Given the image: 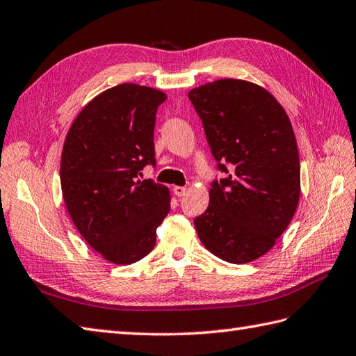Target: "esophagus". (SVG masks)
<instances>
[{
  "mask_svg": "<svg viewBox=\"0 0 356 356\" xmlns=\"http://www.w3.org/2000/svg\"><path fill=\"white\" fill-rule=\"evenodd\" d=\"M172 191L177 195V197H182V195H185V193H186V188L185 186H174Z\"/></svg>",
  "mask_w": 356,
  "mask_h": 356,
  "instance_id": "obj_1",
  "label": "esophagus"
}]
</instances>
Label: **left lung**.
I'll return each instance as SVG.
<instances>
[{
  "mask_svg": "<svg viewBox=\"0 0 356 356\" xmlns=\"http://www.w3.org/2000/svg\"><path fill=\"white\" fill-rule=\"evenodd\" d=\"M188 97L226 172L211 185L195 231L218 259L254 261L275 245L298 207L300 157L289 116L266 88L243 79L208 82Z\"/></svg>",
  "mask_w": 356,
  "mask_h": 356,
  "instance_id": "1",
  "label": "left lung"
}]
</instances>
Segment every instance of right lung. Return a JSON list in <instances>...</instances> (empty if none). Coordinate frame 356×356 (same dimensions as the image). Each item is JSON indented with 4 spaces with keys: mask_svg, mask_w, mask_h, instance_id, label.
<instances>
[{
    "mask_svg": "<svg viewBox=\"0 0 356 356\" xmlns=\"http://www.w3.org/2000/svg\"><path fill=\"white\" fill-rule=\"evenodd\" d=\"M161 90L120 84L93 97L65 136L61 190L76 229L102 259L131 264L151 252L170 213L165 185L140 179L154 165Z\"/></svg>",
    "mask_w": 356,
    "mask_h": 356,
    "instance_id": "1",
    "label": "right lung"
}]
</instances>
